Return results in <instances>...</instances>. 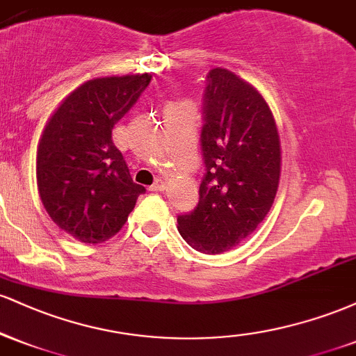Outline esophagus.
Listing matches in <instances>:
<instances>
[{"instance_id": "esophagus-1", "label": "esophagus", "mask_w": 356, "mask_h": 356, "mask_svg": "<svg viewBox=\"0 0 356 356\" xmlns=\"http://www.w3.org/2000/svg\"><path fill=\"white\" fill-rule=\"evenodd\" d=\"M165 186H167L165 179L159 177V179H155V182L152 184V186H150V191H155V192H161V191H164V189H165Z\"/></svg>"}]
</instances>
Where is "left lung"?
<instances>
[{
	"label": "left lung",
	"mask_w": 356,
	"mask_h": 356,
	"mask_svg": "<svg viewBox=\"0 0 356 356\" xmlns=\"http://www.w3.org/2000/svg\"><path fill=\"white\" fill-rule=\"evenodd\" d=\"M199 204L179 216L187 244L206 254L238 246L263 222L281 177V142L268 102L226 68L207 75Z\"/></svg>",
	"instance_id": "1"
}]
</instances>
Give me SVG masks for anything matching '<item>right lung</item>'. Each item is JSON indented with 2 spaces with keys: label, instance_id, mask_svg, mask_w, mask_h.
<instances>
[{
  "label": "right lung",
  "instance_id": "1",
  "mask_svg": "<svg viewBox=\"0 0 356 356\" xmlns=\"http://www.w3.org/2000/svg\"><path fill=\"white\" fill-rule=\"evenodd\" d=\"M152 75L102 76L81 83L53 112L36 150L40 199L53 222L85 244L124 227L145 187L132 181L112 129Z\"/></svg>",
  "mask_w": 356,
  "mask_h": 356
}]
</instances>
